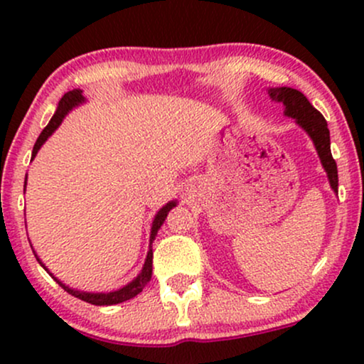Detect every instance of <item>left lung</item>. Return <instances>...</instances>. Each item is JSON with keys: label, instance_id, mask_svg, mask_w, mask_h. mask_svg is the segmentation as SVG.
<instances>
[{"label": "left lung", "instance_id": "8db88e82", "mask_svg": "<svg viewBox=\"0 0 364 364\" xmlns=\"http://www.w3.org/2000/svg\"><path fill=\"white\" fill-rule=\"evenodd\" d=\"M269 95L272 97V101L282 102L284 114L294 118L296 123L310 135L316 152H318L321 166H323L325 173L328 176L330 186L337 193V188H339L337 164L333 161L332 152H330V132L327 128V121L321 116V112L311 106L310 101L304 97L301 92L291 89V87L269 89Z\"/></svg>", "mask_w": 364, "mask_h": 364}]
</instances>
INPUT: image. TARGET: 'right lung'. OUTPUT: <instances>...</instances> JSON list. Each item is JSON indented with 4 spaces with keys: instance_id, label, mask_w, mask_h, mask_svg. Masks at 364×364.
<instances>
[{
    "instance_id": "right-lung-1",
    "label": "right lung",
    "mask_w": 364,
    "mask_h": 364,
    "mask_svg": "<svg viewBox=\"0 0 364 364\" xmlns=\"http://www.w3.org/2000/svg\"><path fill=\"white\" fill-rule=\"evenodd\" d=\"M83 101H85V97H83V95H82V90H77V89L66 92V94L63 95L60 104H58V109H56V112H54V116L51 118V121H49L48 127H46V128L43 129V132H41L39 139H37V141H36L34 150H32V159L36 157L37 150L43 147L44 141L48 140L49 136L53 135L54 129L60 127L63 118H65V116L68 114V112L72 111L75 106H78V104H82ZM25 185H27V179H25ZM25 185H23V191H25ZM173 207H176V202L166 203V205L162 207L161 210L157 212L156 217H154L152 229H150V246H149L147 258H145V263H144V269H141V272H140L139 275H136V277L133 279L132 282L127 284V286H124V287H121V289H118V291H112V292H83V291L72 289V287L65 286V284H63V282L60 281V279L54 277V275H53L51 272H49L48 269H46V265H44L43 262H41V258L37 257L36 253H34V255H36L37 262H39L41 265H43L44 269L48 270V274L51 275L54 281L60 284V286H61L63 289H65L66 292H70V294L75 296V298L82 299V301H87V303H90V304H95V306H111V304H118V303L128 301V299L135 298L136 294H140L141 289H144V287L149 284L150 277H152V257H154V253H152V241L156 240L157 231H159V229H161V225L164 224L166 217H168L169 210H171V208H173Z\"/></svg>"
}]
</instances>
